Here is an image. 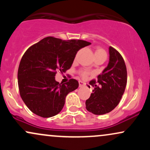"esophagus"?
<instances>
[{"label":"esophagus","mask_w":150,"mask_h":150,"mask_svg":"<svg viewBox=\"0 0 150 150\" xmlns=\"http://www.w3.org/2000/svg\"><path fill=\"white\" fill-rule=\"evenodd\" d=\"M85 86V84H84V82H82V81H79V87H82Z\"/></svg>","instance_id":"1"}]
</instances>
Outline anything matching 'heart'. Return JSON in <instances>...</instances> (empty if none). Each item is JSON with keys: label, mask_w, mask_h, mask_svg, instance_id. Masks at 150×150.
<instances>
[{"label": "heart", "mask_w": 150, "mask_h": 150, "mask_svg": "<svg viewBox=\"0 0 150 150\" xmlns=\"http://www.w3.org/2000/svg\"><path fill=\"white\" fill-rule=\"evenodd\" d=\"M100 55H106V52H105V51L102 48L97 46L95 49V56H100ZM80 75L82 78H86L89 75V73L86 71V70H81L80 72Z\"/></svg>", "instance_id": "1"}]
</instances>
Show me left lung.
<instances>
[{
	"label": "left lung",
	"mask_w": 150,
	"mask_h": 150,
	"mask_svg": "<svg viewBox=\"0 0 150 150\" xmlns=\"http://www.w3.org/2000/svg\"><path fill=\"white\" fill-rule=\"evenodd\" d=\"M109 63L97 82L92 80L89 85L94 87L90 97L86 100V108L95 115L109 113L119 104L127 83V69L120 53L109 47Z\"/></svg>",
	"instance_id": "1"
}]
</instances>
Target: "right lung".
Listing matches in <instances>:
<instances>
[{"mask_svg": "<svg viewBox=\"0 0 150 150\" xmlns=\"http://www.w3.org/2000/svg\"><path fill=\"white\" fill-rule=\"evenodd\" d=\"M90 44L84 40L48 37L25 51L18 68V87L20 97L32 112L43 118L61 112L67 94L76 89L79 83L70 79L60 84L55 75L58 71L69 70L77 51Z\"/></svg>", "mask_w": 150, "mask_h": 150, "instance_id": "right-lung-1", "label": "right lung"}]
</instances>
